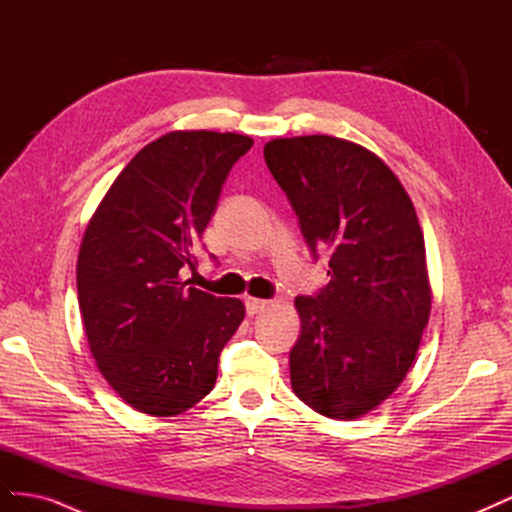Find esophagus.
Instances as JSON below:
<instances>
[{
	"mask_svg": "<svg viewBox=\"0 0 512 512\" xmlns=\"http://www.w3.org/2000/svg\"><path fill=\"white\" fill-rule=\"evenodd\" d=\"M267 307H269V303L262 301V299H247V301H245V309H247V314H250V316L262 314Z\"/></svg>",
	"mask_w": 512,
	"mask_h": 512,
	"instance_id": "1",
	"label": "esophagus"
}]
</instances>
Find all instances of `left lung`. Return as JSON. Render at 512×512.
Here are the masks:
<instances>
[{"instance_id":"obj_1","label":"left lung","mask_w":512,"mask_h":512,"mask_svg":"<svg viewBox=\"0 0 512 512\" xmlns=\"http://www.w3.org/2000/svg\"><path fill=\"white\" fill-rule=\"evenodd\" d=\"M265 162L314 258L318 247L331 252V282L294 299L292 391L318 414L352 421L393 395L421 346L431 312L421 224L393 170L344 138H275Z\"/></svg>"}]
</instances>
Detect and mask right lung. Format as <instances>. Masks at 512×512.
Here are the masks:
<instances>
[{"label":"right lung","instance_id":"1","mask_svg":"<svg viewBox=\"0 0 512 512\" xmlns=\"http://www.w3.org/2000/svg\"><path fill=\"white\" fill-rule=\"evenodd\" d=\"M254 141L177 130L143 147L91 215L76 262L89 350L134 410L175 416L211 393L220 352L243 322L239 299L181 282L230 168Z\"/></svg>","mask_w":512,"mask_h":512}]
</instances>
